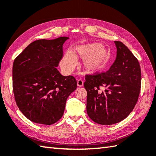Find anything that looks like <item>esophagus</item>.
<instances>
[{
	"label": "esophagus",
	"instance_id": "esophagus-1",
	"mask_svg": "<svg viewBox=\"0 0 156 156\" xmlns=\"http://www.w3.org/2000/svg\"><path fill=\"white\" fill-rule=\"evenodd\" d=\"M77 85L79 87H83V85H84L83 80H81V79H79V80H78V81H77Z\"/></svg>",
	"mask_w": 156,
	"mask_h": 156
}]
</instances>
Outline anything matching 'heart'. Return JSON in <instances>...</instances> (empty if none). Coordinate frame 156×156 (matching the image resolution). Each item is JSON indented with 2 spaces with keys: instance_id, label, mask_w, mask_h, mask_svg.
<instances>
[{
  "instance_id": "b5f03b06",
  "label": "heart",
  "mask_w": 156,
  "mask_h": 156,
  "mask_svg": "<svg viewBox=\"0 0 156 156\" xmlns=\"http://www.w3.org/2000/svg\"><path fill=\"white\" fill-rule=\"evenodd\" d=\"M76 55L82 57V64L88 71L95 72L101 69L107 58V51L103 45L98 44H88L77 45L74 52L68 50L61 62V68L64 72L69 73L76 64Z\"/></svg>"
}]
</instances>
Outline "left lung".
<instances>
[{"label":"left lung","instance_id":"8db88e82","mask_svg":"<svg viewBox=\"0 0 156 156\" xmlns=\"http://www.w3.org/2000/svg\"><path fill=\"white\" fill-rule=\"evenodd\" d=\"M117 57L106 72L86 75L87 111L92 121L108 125L123 120L138 101L141 72L137 59L122 42L115 41ZM105 88L100 91V87Z\"/></svg>","mask_w":156,"mask_h":156}]
</instances>
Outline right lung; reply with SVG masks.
Masks as SVG:
<instances>
[{
  "label": "right lung",
  "mask_w": 156,
  "mask_h": 156,
  "mask_svg": "<svg viewBox=\"0 0 156 156\" xmlns=\"http://www.w3.org/2000/svg\"><path fill=\"white\" fill-rule=\"evenodd\" d=\"M67 37L39 39L29 44L15 59L12 88L16 105L29 120L52 125L64 114L69 95L77 87L72 76L58 70Z\"/></svg>",
  "instance_id": "add662e5"
}]
</instances>
